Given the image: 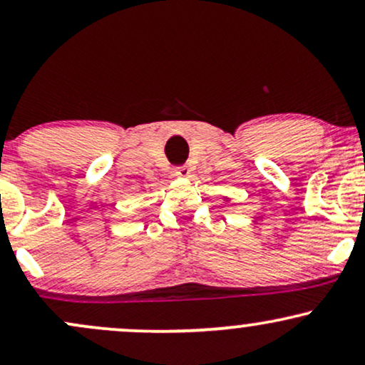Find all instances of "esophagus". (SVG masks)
Segmentation results:
<instances>
[{
  "mask_svg": "<svg viewBox=\"0 0 365 365\" xmlns=\"http://www.w3.org/2000/svg\"><path fill=\"white\" fill-rule=\"evenodd\" d=\"M175 175H178V177H182V178H188L192 175V170L188 168L187 165L177 166V168H175Z\"/></svg>",
  "mask_w": 365,
  "mask_h": 365,
  "instance_id": "34e87169",
  "label": "esophagus"
}]
</instances>
